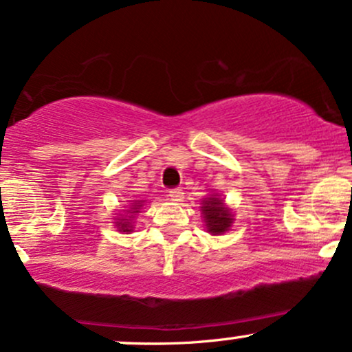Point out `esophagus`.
<instances>
[{"label": "esophagus", "mask_w": 352, "mask_h": 352, "mask_svg": "<svg viewBox=\"0 0 352 352\" xmlns=\"http://www.w3.org/2000/svg\"><path fill=\"white\" fill-rule=\"evenodd\" d=\"M168 197H170L172 201H182L184 200V192L180 188H173L168 192Z\"/></svg>", "instance_id": "obj_1"}]
</instances>
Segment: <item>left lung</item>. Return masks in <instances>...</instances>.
I'll return each mask as SVG.
<instances>
[{"label":"left lung","mask_w":352,"mask_h":352,"mask_svg":"<svg viewBox=\"0 0 352 352\" xmlns=\"http://www.w3.org/2000/svg\"><path fill=\"white\" fill-rule=\"evenodd\" d=\"M201 213L203 218H205L206 231L213 236L230 231L232 219H234L232 218L231 210L224 205V201L218 195H211V197L203 200Z\"/></svg>","instance_id":"left-lung-1"}]
</instances>
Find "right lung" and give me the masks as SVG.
Returning <instances> with one entry per match:
<instances>
[{
    "label": "right lung",
    "instance_id": "right-lung-1",
    "mask_svg": "<svg viewBox=\"0 0 352 352\" xmlns=\"http://www.w3.org/2000/svg\"><path fill=\"white\" fill-rule=\"evenodd\" d=\"M142 203H144V201H134L133 205H131L129 213H131V214L139 213V210H141ZM129 218H131V217H129ZM116 226H118V230L122 231V232H131V231H133V221H131V219L120 218V219H118V221H116Z\"/></svg>",
    "mask_w": 352,
    "mask_h": 352
}]
</instances>
